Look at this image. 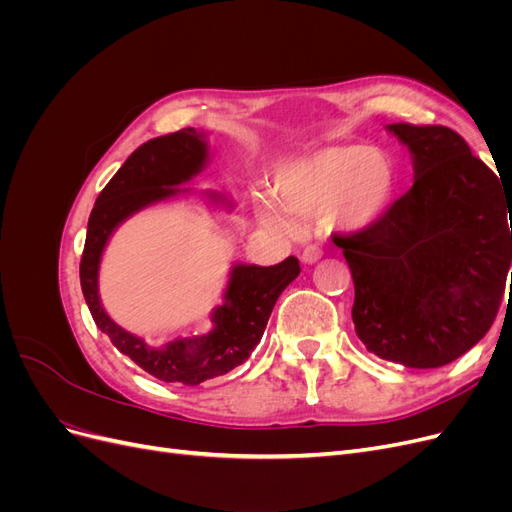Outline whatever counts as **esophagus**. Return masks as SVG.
Instances as JSON below:
<instances>
[{"mask_svg":"<svg viewBox=\"0 0 512 512\" xmlns=\"http://www.w3.org/2000/svg\"><path fill=\"white\" fill-rule=\"evenodd\" d=\"M322 258V250L318 245H309V247H305L303 250V254H301V260L305 262V265H314V262H318Z\"/></svg>","mask_w":512,"mask_h":512,"instance_id":"1","label":"esophagus"}]
</instances>
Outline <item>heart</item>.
I'll use <instances>...</instances> for the list:
<instances>
[{
  "label": "heart",
  "instance_id": "1",
  "mask_svg": "<svg viewBox=\"0 0 512 512\" xmlns=\"http://www.w3.org/2000/svg\"><path fill=\"white\" fill-rule=\"evenodd\" d=\"M277 203L258 196L260 222L277 230H292L297 218H318L335 211L348 228H369L391 209L397 168L380 149L365 145H337L320 149L286 164L277 175Z\"/></svg>",
  "mask_w": 512,
  "mask_h": 512
}]
</instances>
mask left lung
Wrapping results in <instances>:
<instances>
[{
    "mask_svg": "<svg viewBox=\"0 0 512 512\" xmlns=\"http://www.w3.org/2000/svg\"><path fill=\"white\" fill-rule=\"evenodd\" d=\"M386 130L410 151L412 188L380 222L335 243L352 273V320L365 348L433 369L491 329L512 260V203L502 179L455 130L412 123Z\"/></svg>",
    "mask_w": 512,
    "mask_h": 512,
    "instance_id": "1",
    "label": "left lung"
}]
</instances>
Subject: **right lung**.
<instances>
[{"label":"right lung","mask_w":512,"mask_h":512,"mask_svg":"<svg viewBox=\"0 0 512 512\" xmlns=\"http://www.w3.org/2000/svg\"><path fill=\"white\" fill-rule=\"evenodd\" d=\"M209 147L205 132L183 128L179 132L153 138L138 147L115 177L100 192L89 215L87 239L81 258V288L98 329L108 335L113 346L130 356L147 374L162 382L196 386L245 363L267 329L277 297L301 273L299 260L288 256L280 265H235L230 269L224 303L213 309V329L205 335L179 337L164 346H149L143 337L121 329L104 312L98 292V271L102 252L130 215L141 209L188 192L181 183L196 177L205 168ZM213 203H232L209 192Z\"/></svg>","instance_id":"obj_1"}]
</instances>
